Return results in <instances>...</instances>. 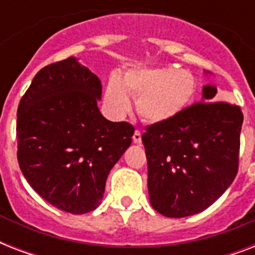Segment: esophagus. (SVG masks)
Instances as JSON below:
<instances>
[{
  "label": "esophagus",
  "instance_id": "34e87169",
  "mask_svg": "<svg viewBox=\"0 0 255 255\" xmlns=\"http://www.w3.org/2000/svg\"><path fill=\"white\" fill-rule=\"evenodd\" d=\"M132 140H133V143H135V144L141 143V133H140V131H137V129H136V131L133 132Z\"/></svg>",
  "mask_w": 255,
  "mask_h": 255
}]
</instances>
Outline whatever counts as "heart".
Segmentation results:
<instances>
[{"mask_svg":"<svg viewBox=\"0 0 255 255\" xmlns=\"http://www.w3.org/2000/svg\"><path fill=\"white\" fill-rule=\"evenodd\" d=\"M197 82L188 70L174 67H139L126 71L122 78L108 79L104 102L115 116L131 108L136 98V110L145 122L167 124L185 111L194 99Z\"/></svg>","mask_w":255,"mask_h":255,"instance_id":"1","label":"heart"}]
</instances>
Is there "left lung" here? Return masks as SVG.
<instances>
[{
	"instance_id": "obj_1",
	"label": "left lung",
	"mask_w": 255,
	"mask_h": 255,
	"mask_svg": "<svg viewBox=\"0 0 255 255\" xmlns=\"http://www.w3.org/2000/svg\"><path fill=\"white\" fill-rule=\"evenodd\" d=\"M216 94V86L205 85L201 103L169 123L152 124L141 136L149 201L165 217L205 210L236 178L244 115L236 104L213 102Z\"/></svg>"
}]
</instances>
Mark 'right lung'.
<instances>
[{
	"mask_svg": "<svg viewBox=\"0 0 255 255\" xmlns=\"http://www.w3.org/2000/svg\"><path fill=\"white\" fill-rule=\"evenodd\" d=\"M102 83L75 57L39 70L17 112L18 163L42 198L85 214L102 204L108 173L131 145L133 127L99 111Z\"/></svg>",
	"mask_w": 255,
	"mask_h": 255,
	"instance_id": "1",
	"label": "right lung"
}]
</instances>
